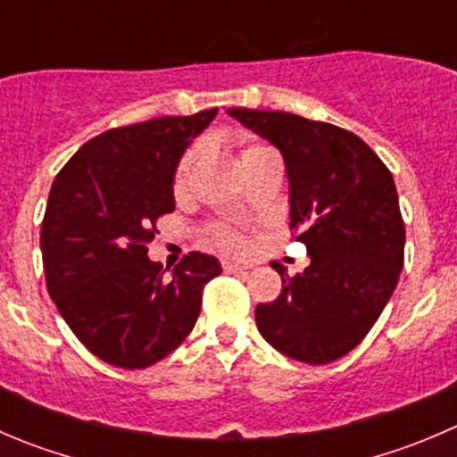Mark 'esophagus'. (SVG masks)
Returning a JSON list of instances; mask_svg holds the SVG:
<instances>
[{
    "label": "esophagus",
    "instance_id": "34e87169",
    "mask_svg": "<svg viewBox=\"0 0 457 457\" xmlns=\"http://www.w3.org/2000/svg\"><path fill=\"white\" fill-rule=\"evenodd\" d=\"M223 270H225V272H229V274H245V272H247L245 265H241V263H232V261H225V263H223Z\"/></svg>",
    "mask_w": 457,
    "mask_h": 457
}]
</instances>
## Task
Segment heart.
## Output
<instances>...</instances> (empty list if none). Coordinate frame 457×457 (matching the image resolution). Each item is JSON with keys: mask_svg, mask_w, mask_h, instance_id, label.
I'll list each match as a JSON object with an SVG mask.
<instances>
[{"mask_svg": "<svg viewBox=\"0 0 457 457\" xmlns=\"http://www.w3.org/2000/svg\"><path fill=\"white\" fill-rule=\"evenodd\" d=\"M261 152H270V149L263 147V145H250V147L243 149V158L254 156V154H261ZM194 161H196V149H189V152L185 154L183 158H180L179 167H176V176H174L176 192H180V189L187 185L189 170H192ZM219 241H220V245H225L228 250H241V247H243V238L237 237V234H232V232H220Z\"/></svg>", "mask_w": 457, "mask_h": 457, "instance_id": "1", "label": "heart"}]
</instances>
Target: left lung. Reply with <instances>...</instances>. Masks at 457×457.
Wrapping results in <instances>:
<instances>
[{
  "instance_id": "obj_1",
  "label": "left lung",
  "mask_w": 457,
  "mask_h": 457,
  "mask_svg": "<svg viewBox=\"0 0 457 457\" xmlns=\"http://www.w3.org/2000/svg\"><path fill=\"white\" fill-rule=\"evenodd\" d=\"M281 152L290 228L310 265L287 277L272 303L256 305L270 346L303 364H330L369 335L404 265V220L395 180L378 154L346 129L295 113L228 109Z\"/></svg>"
}]
</instances>
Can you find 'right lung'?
<instances>
[{
    "mask_svg": "<svg viewBox=\"0 0 457 457\" xmlns=\"http://www.w3.org/2000/svg\"><path fill=\"white\" fill-rule=\"evenodd\" d=\"M219 109L109 129L53 180L39 247L53 303L84 346L118 369H147L185 341L216 256L192 252L171 274L147 256L158 216L174 212L185 149Z\"/></svg>",
    "mask_w": 457,
    "mask_h": 457,
    "instance_id": "obj_1",
    "label": "right lung"
}]
</instances>
